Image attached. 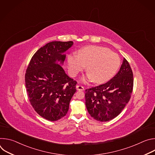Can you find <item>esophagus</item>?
<instances>
[{"instance_id": "34e87169", "label": "esophagus", "mask_w": 155, "mask_h": 155, "mask_svg": "<svg viewBox=\"0 0 155 155\" xmlns=\"http://www.w3.org/2000/svg\"><path fill=\"white\" fill-rule=\"evenodd\" d=\"M76 87H77V90H79V91H83L84 90V87L81 85H77Z\"/></svg>"}]
</instances>
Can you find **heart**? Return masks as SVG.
I'll use <instances>...</instances> for the list:
<instances>
[{"instance_id": "heart-1", "label": "heart", "mask_w": 155, "mask_h": 155, "mask_svg": "<svg viewBox=\"0 0 155 155\" xmlns=\"http://www.w3.org/2000/svg\"><path fill=\"white\" fill-rule=\"evenodd\" d=\"M78 55L71 54L68 58L69 71L73 77L82 72L86 66V80L103 83L117 73L121 64L120 56L110 49L90 45L78 50Z\"/></svg>"}]
</instances>
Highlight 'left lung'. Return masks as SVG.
Returning <instances> with one entry per match:
<instances>
[{"label":"left lung","mask_w":155,"mask_h":155,"mask_svg":"<svg viewBox=\"0 0 155 155\" xmlns=\"http://www.w3.org/2000/svg\"><path fill=\"white\" fill-rule=\"evenodd\" d=\"M133 73L124 58L118 72L108 82L86 90L85 104L94 119L102 122L117 117L130 100L133 90Z\"/></svg>","instance_id":"obj_1"}]
</instances>
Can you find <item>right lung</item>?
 Masks as SVG:
<instances>
[{"label": "right lung", "mask_w": 155, "mask_h": 155, "mask_svg": "<svg viewBox=\"0 0 155 155\" xmlns=\"http://www.w3.org/2000/svg\"><path fill=\"white\" fill-rule=\"evenodd\" d=\"M73 43H48L33 55L26 69L25 83L29 102L39 115L49 121H57L67 114L77 91V82L58 64H63L65 55L62 53Z\"/></svg>", "instance_id": "1"}]
</instances>
